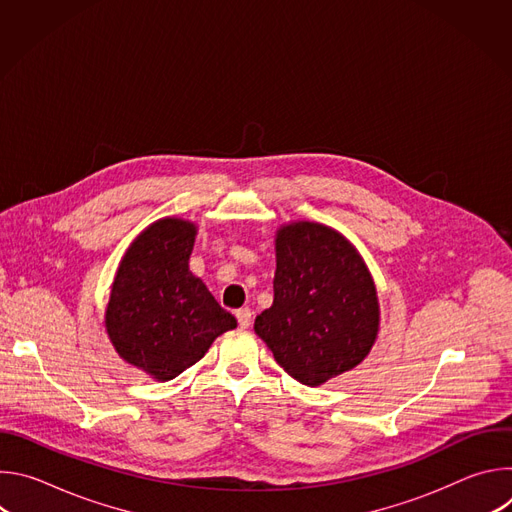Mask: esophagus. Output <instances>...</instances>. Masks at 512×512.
<instances>
[{
    "instance_id": "esophagus-1",
    "label": "esophagus",
    "mask_w": 512,
    "mask_h": 512,
    "mask_svg": "<svg viewBox=\"0 0 512 512\" xmlns=\"http://www.w3.org/2000/svg\"><path fill=\"white\" fill-rule=\"evenodd\" d=\"M237 322H239V326L241 328H249L251 326V320H253V312L249 310V308H241V310H237Z\"/></svg>"
}]
</instances>
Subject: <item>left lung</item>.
<instances>
[{
    "label": "left lung",
    "instance_id": "1",
    "mask_svg": "<svg viewBox=\"0 0 512 512\" xmlns=\"http://www.w3.org/2000/svg\"><path fill=\"white\" fill-rule=\"evenodd\" d=\"M379 324L375 279L342 233L314 221L277 229L273 304L255 318V334L289 377L318 387L352 371Z\"/></svg>",
    "mask_w": 512,
    "mask_h": 512
}]
</instances>
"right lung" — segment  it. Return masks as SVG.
<instances>
[{
	"instance_id": "obj_1",
	"label": "right lung",
	"mask_w": 512,
	"mask_h": 512,
	"mask_svg": "<svg viewBox=\"0 0 512 512\" xmlns=\"http://www.w3.org/2000/svg\"><path fill=\"white\" fill-rule=\"evenodd\" d=\"M198 227L166 216L127 247L111 285L105 332L115 352L154 381H172L237 328L190 267Z\"/></svg>"
}]
</instances>
